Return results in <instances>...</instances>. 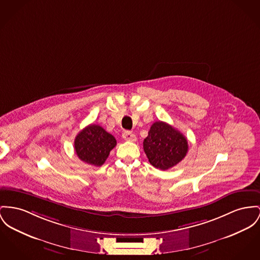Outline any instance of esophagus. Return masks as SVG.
Here are the masks:
<instances>
[{
  "label": "esophagus",
  "mask_w": 260,
  "mask_h": 260,
  "mask_svg": "<svg viewBox=\"0 0 260 260\" xmlns=\"http://www.w3.org/2000/svg\"><path fill=\"white\" fill-rule=\"evenodd\" d=\"M122 137L124 140H126V141H130V142H136V136L133 134V133H131V132H129V131H125L123 134H122Z\"/></svg>",
  "instance_id": "obj_1"
}]
</instances>
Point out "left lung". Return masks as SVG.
Wrapping results in <instances>:
<instances>
[{"instance_id":"left-lung-1","label":"left lung","mask_w":260,"mask_h":260,"mask_svg":"<svg viewBox=\"0 0 260 260\" xmlns=\"http://www.w3.org/2000/svg\"><path fill=\"white\" fill-rule=\"evenodd\" d=\"M143 148L152 166L167 171L186 156L188 143L185 136L172 125L156 121L151 126L148 137L143 142Z\"/></svg>"}]
</instances>
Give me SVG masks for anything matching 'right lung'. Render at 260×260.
<instances>
[{
  "instance_id": "add662e5",
  "label": "right lung",
  "mask_w": 260,
  "mask_h": 260,
  "mask_svg": "<svg viewBox=\"0 0 260 260\" xmlns=\"http://www.w3.org/2000/svg\"><path fill=\"white\" fill-rule=\"evenodd\" d=\"M74 145L76 154L81 160L101 167L116 146V140L102 126L90 124L77 135Z\"/></svg>"
}]
</instances>
